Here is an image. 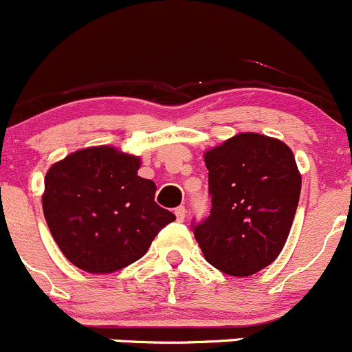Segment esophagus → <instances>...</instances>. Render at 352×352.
Wrapping results in <instances>:
<instances>
[{
  "instance_id": "34e87169",
  "label": "esophagus",
  "mask_w": 352,
  "mask_h": 352,
  "mask_svg": "<svg viewBox=\"0 0 352 352\" xmlns=\"http://www.w3.org/2000/svg\"><path fill=\"white\" fill-rule=\"evenodd\" d=\"M175 213H176L177 222H183L184 217H186V208H184V206H177V208L175 210Z\"/></svg>"
}]
</instances>
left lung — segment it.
<instances>
[{
  "mask_svg": "<svg viewBox=\"0 0 352 352\" xmlns=\"http://www.w3.org/2000/svg\"><path fill=\"white\" fill-rule=\"evenodd\" d=\"M212 210L195 227L205 259L245 278L283 249L302 190L292 149L274 137L242 132L203 154Z\"/></svg>",
  "mask_w": 352,
  "mask_h": 352,
  "instance_id": "8db88e82",
  "label": "left lung"
}]
</instances>
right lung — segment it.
I'll list each match as a JSON object with an SVG mask.
<instances>
[{
  "mask_svg": "<svg viewBox=\"0 0 352 352\" xmlns=\"http://www.w3.org/2000/svg\"><path fill=\"white\" fill-rule=\"evenodd\" d=\"M139 155L111 146L79 149L45 175L42 208L54 241L79 270L108 274L135 263L176 220L154 201L155 184L137 175Z\"/></svg>",
  "mask_w": 352,
  "mask_h": 352,
  "instance_id": "right-lung-1",
  "label": "right lung"
}]
</instances>
